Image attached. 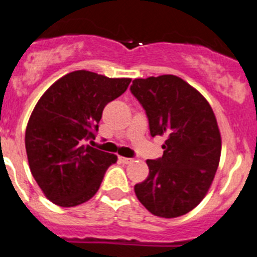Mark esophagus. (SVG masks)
I'll list each match as a JSON object with an SVG mask.
<instances>
[{
  "instance_id": "34e87169",
  "label": "esophagus",
  "mask_w": 257,
  "mask_h": 257,
  "mask_svg": "<svg viewBox=\"0 0 257 257\" xmlns=\"http://www.w3.org/2000/svg\"><path fill=\"white\" fill-rule=\"evenodd\" d=\"M120 162H122L124 165H129V163H132L133 158H125V157H120Z\"/></svg>"
}]
</instances>
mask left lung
Instances as JSON below:
<instances>
[{
  "instance_id": "1",
  "label": "left lung",
  "mask_w": 257,
  "mask_h": 257,
  "mask_svg": "<svg viewBox=\"0 0 257 257\" xmlns=\"http://www.w3.org/2000/svg\"><path fill=\"white\" fill-rule=\"evenodd\" d=\"M133 94L152 137L165 136L161 158L148 159L149 176L135 185L137 198L158 217L187 214L205 197L218 169L221 135L206 99L176 75L135 79Z\"/></svg>"
}]
</instances>
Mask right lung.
I'll return each mask as SVG.
<instances>
[{
	"mask_svg": "<svg viewBox=\"0 0 257 257\" xmlns=\"http://www.w3.org/2000/svg\"><path fill=\"white\" fill-rule=\"evenodd\" d=\"M129 83V78L77 70L55 82L39 99L26 129V152L32 176L56 205L69 208L90 200L107 169L116 163V155L87 141L95 140L105 105Z\"/></svg>",
	"mask_w": 257,
	"mask_h": 257,
	"instance_id": "1",
	"label": "right lung"
}]
</instances>
